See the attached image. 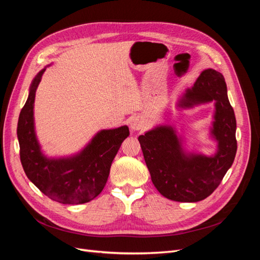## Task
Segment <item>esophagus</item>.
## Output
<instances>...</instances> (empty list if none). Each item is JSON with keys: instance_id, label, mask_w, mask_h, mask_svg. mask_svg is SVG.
<instances>
[{"instance_id": "obj_1", "label": "esophagus", "mask_w": 260, "mask_h": 260, "mask_svg": "<svg viewBox=\"0 0 260 260\" xmlns=\"http://www.w3.org/2000/svg\"><path fill=\"white\" fill-rule=\"evenodd\" d=\"M143 125H144L143 120L141 119V118H139V117H135V118H133V119L131 120V122H130V128H131V130H133V131L141 130V129L143 128Z\"/></svg>"}]
</instances>
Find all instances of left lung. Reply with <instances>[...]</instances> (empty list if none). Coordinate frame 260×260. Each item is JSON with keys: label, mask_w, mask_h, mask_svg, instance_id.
<instances>
[{"label": "left lung", "mask_w": 260, "mask_h": 260, "mask_svg": "<svg viewBox=\"0 0 260 260\" xmlns=\"http://www.w3.org/2000/svg\"><path fill=\"white\" fill-rule=\"evenodd\" d=\"M215 102L211 137L218 142L212 156L186 154L181 138L171 125H157L139 137L152 182L168 200L194 203L205 200L221 182L237 154V120L226 94L222 74L203 70L198 80L186 89L178 106L191 108Z\"/></svg>", "instance_id": "1"}]
</instances>
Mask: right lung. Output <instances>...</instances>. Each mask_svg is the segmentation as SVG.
<instances>
[{
  "label": "right lung",
  "mask_w": 260,
  "mask_h": 260,
  "mask_svg": "<svg viewBox=\"0 0 260 260\" xmlns=\"http://www.w3.org/2000/svg\"><path fill=\"white\" fill-rule=\"evenodd\" d=\"M45 68L30 85L29 95L17 124L20 161L28 179L53 201L83 204L95 199L107 182L112 162L123 140L129 137L127 125L98 132L80 153L70 157L49 158L38 142L34 107L38 85Z\"/></svg>",
  "instance_id": "1"
}]
</instances>
